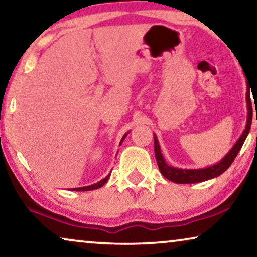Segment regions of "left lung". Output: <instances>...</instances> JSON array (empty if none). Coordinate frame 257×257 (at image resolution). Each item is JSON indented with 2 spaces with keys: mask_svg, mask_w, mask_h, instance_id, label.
Masks as SVG:
<instances>
[{
  "mask_svg": "<svg viewBox=\"0 0 257 257\" xmlns=\"http://www.w3.org/2000/svg\"><path fill=\"white\" fill-rule=\"evenodd\" d=\"M245 101H247V124L245 127L240 136V138L236 140V143L231 146L226 156H224L220 161L216 164L210 165V166L203 167V168H180L171 166L166 163L165 158L161 153L160 144L158 140L157 136H154V153H156V159L158 167L161 172V174L165 178L168 179L170 181H173L175 184H196V182H202L206 180H210L219 177L223 173L224 171L228 170L235 158H236L237 153L240 152L242 145H243L245 138H247L249 131H250L251 126V119H252V107H251V100H250V91H249L248 83H247V93H245Z\"/></svg>",
  "mask_w": 257,
  "mask_h": 257,
  "instance_id": "left-lung-1",
  "label": "left lung"
}]
</instances>
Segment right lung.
I'll list each match as a JSON object with an SVG mask.
<instances>
[{
	"label": "right lung",
	"mask_w": 257,
	"mask_h": 257,
	"mask_svg": "<svg viewBox=\"0 0 257 257\" xmlns=\"http://www.w3.org/2000/svg\"><path fill=\"white\" fill-rule=\"evenodd\" d=\"M128 133V132H127ZM127 133H125L124 136H122V138H121V140H120V144H119V145H121V143L124 142V139L126 138V136H127ZM110 175H111V173H108L106 177H105L104 179H101L100 181H98V182H96V184H93V185H90V186H84V187H78V188H71V191H76V192H84V191H93V189H98V188H100V187H103V186L106 184L107 182V180H108V178H110Z\"/></svg>",
	"instance_id": "obj_1"
}]
</instances>
